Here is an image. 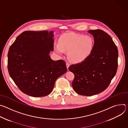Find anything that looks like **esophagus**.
Instances as JSON below:
<instances>
[{
    "mask_svg": "<svg viewBox=\"0 0 128 128\" xmlns=\"http://www.w3.org/2000/svg\"><path fill=\"white\" fill-rule=\"evenodd\" d=\"M70 65V64H69L68 62H66V68H67L68 70V68Z\"/></svg>",
    "mask_w": 128,
    "mask_h": 128,
    "instance_id": "obj_1",
    "label": "esophagus"
}]
</instances>
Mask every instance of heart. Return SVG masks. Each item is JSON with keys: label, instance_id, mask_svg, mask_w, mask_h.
I'll list each match as a JSON object with an SVG mask.
<instances>
[{"label": "heart", "instance_id": "b5f03b06", "mask_svg": "<svg viewBox=\"0 0 128 128\" xmlns=\"http://www.w3.org/2000/svg\"><path fill=\"white\" fill-rule=\"evenodd\" d=\"M94 47V41L90 36H83L74 32L66 33L60 36L58 43L54 45L55 51L63 55L68 51L70 60L75 63L86 60L92 53Z\"/></svg>", "mask_w": 128, "mask_h": 128}]
</instances>
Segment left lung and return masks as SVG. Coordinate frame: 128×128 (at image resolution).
<instances>
[{"mask_svg":"<svg viewBox=\"0 0 128 128\" xmlns=\"http://www.w3.org/2000/svg\"><path fill=\"white\" fill-rule=\"evenodd\" d=\"M94 38L90 55L68 70L75 76L72 86L78 94L91 96L105 90L116 74L118 50L111 37L102 30H90Z\"/></svg>","mask_w":128,"mask_h":128,"instance_id":"left-lung-1","label":"left lung"}]
</instances>
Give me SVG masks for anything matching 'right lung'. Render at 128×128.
I'll list each match as a JSON object with an SVG mask.
<instances>
[{
  "instance_id": "obj_1",
  "label": "right lung",
  "mask_w": 128,
  "mask_h": 128,
  "mask_svg": "<svg viewBox=\"0 0 128 128\" xmlns=\"http://www.w3.org/2000/svg\"><path fill=\"white\" fill-rule=\"evenodd\" d=\"M53 32L25 31L19 35L8 52L9 74L19 90L34 97L50 94L56 80L67 71L63 60H53Z\"/></svg>"
}]
</instances>
